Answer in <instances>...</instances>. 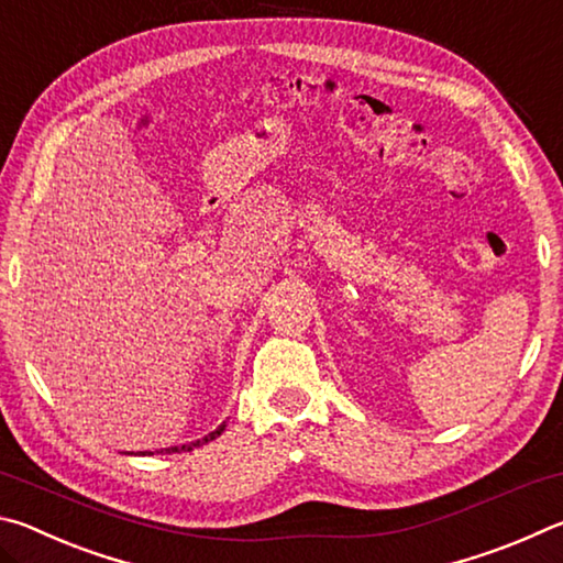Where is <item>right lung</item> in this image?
Here are the masks:
<instances>
[{
	"label": "right lung",
	"mask_w": 563,
	"mask_h": 563,
	"mask_svg": "<svg viewBox=\"0 0 563 563\" xmlns=\"http://www.w3.org/2000/svg\"><path fill=\"white\" fill-rule=\"evenodd\" d=\"M225 430V422L221 424V427H218V430H213L211 434H206L203 437V440H196V442H190V444H184V446H168V450H161V452H190V450H196V446H203V444H208V442H211V440H216V437H221V432Z\"/></svg>",
	"instance_id": "obj_1"
}]
</instances>
